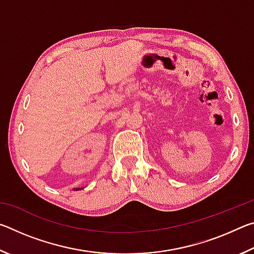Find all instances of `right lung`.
I'll list each match as a JSON object with an SVG mask.
<instances>
[{
  "label": "right lung",
  "mask_w": 254,
  "mask_h": 254,
  "mask_svg": "<svg viewBox=\"0 0 254 254\" xmlns=\"http://www.w3.org/2000/svg\"><path fill=\"white\" fill-rule=\"evenodd\" d=\"M80 189H83V188H74V190H80Z\"/></svg>",
  "instance_id": "right-lung-1"
}]
</instances>
